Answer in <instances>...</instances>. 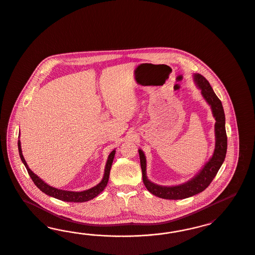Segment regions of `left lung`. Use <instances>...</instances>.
Returning a JSON list of instances; mask_svg holds the SVG:
<instances>
[{"label": "left lung", "mask_w": 255, "mask_h": 255, "mask_svg": "<svg viewBox=\"0 0 255 255\" xmlns=\"http://www.w3.org/2000/svg\"><path fill=\"white\" fill-rule=\"evenodd\" d=\"M194 80L197 87L201 90L206 102L212 108L215 119V148L214 154L210 160L204 165L203 168L187 182L176 186H160L151 182L146 175V157L139 149V159L142 170L143 183L147 190L153 195L164 199H184L203 192L213 181L220 167L224 162L227 153V133L225 128V113L222 102L215 95L209 82L200 74H194Z\"/></svg>", "instance_id": "8db88e82"}]
</instances>
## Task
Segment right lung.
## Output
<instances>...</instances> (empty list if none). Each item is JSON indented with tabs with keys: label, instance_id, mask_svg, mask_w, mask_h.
Segmentation results:
<instances>
[{
	"label": "right lung",
	"instance_id": "add662e5",
	"mask_svg": "<svg viewBox=\"0 0 255 255\" xmlns=\"http://www.w3.org/2000/svg\"><path fill=\"white\" fill-rule=\"evenodd\" d=\"M18 149H19L20 159H21L22 163L24 164L27 172L29 173L31 179L33 180L34 184L41 190L42 193H44V194H47L49 196H52L54 198L62 200V201H66V202H80V203L91 200L93 198H95L96 196H98L105 189L106 185L108 183V180H109L110 170H111L113 160H114L115 153H116V150H113L112 152L109 154L107 162H106V165H105L104 175H103V178H102V181L100 183L98 184L97 186L93 187L91 189L83 191V192H71V191H63V190L54 188V187L49 186L48 184L45 183L44 181H42L38 175H36L35 173L31 171L29 167H28V165L26 163V161L24 160V157H23L22 153H21L20 140H18Z\"/></svg>",
	"mask_w": 255,
	"mask_h": 255
}]
</instances>
